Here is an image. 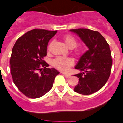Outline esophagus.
Listing matches in <instances>:
<instances>
[{
  "label": "esophagus",
  "instance_id": "34e87169",
  "mask_svg": "<svg viewBox=\"0 0 123 123\" xmlns=\"http://www.w3.org/2000/svg\"><path fill=\"white\" fill-rule=\"evenodd\" d=\"M61 73H62L63 74H64L65 78H70L71 76V74H68V73H64V72H61Z\"/></svg>",
  "mask_w": 123,
  "mask_h": 123
}]
</instances>
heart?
Masks as SVG:
<instances>
[{
	"label": "heart",
	"instance_id": "heart-1",
	"mask_svg": "<svg viewBox=\"0 0 123 123\" xmlns=\"http://www.w3.org/2000/svg\"><path fill=\"white\" fill-rule=\"evenodd\" d=\"M64 41L65 45L69 49H72L76 47L78 44L77 40L73 36L67 35L64 36ZM51 43L48 47V50H50V46ZM84 52V49L82 48H78L73 51V54L75 56H81ZM74 64V61L72 58L69 57H57L53 59L52 65L55 68L59 70L62 72H67L69 69L70 67L72 66Z\"/></svg>",
	"mask_w": 123,
	"mask_h": 123
}]
</instances>
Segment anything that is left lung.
I'll use <instances>...</instances> for the list:
<instances>
[{
	"mask_svg": "<svg viewBox=\"0 0 123 123\" xmlns=\"http://www.w3.org/2000/svg\"><path fill=\"white\" fill-rule=\"evenodd\" d=\"M89 47L79 60L76 69L82 72L75 74L79 78L74 91L82 95H90L100 90L110 76L112 58L109 45L98 31L87 29H72Z\"/></svg>",
	"mask_w": 123,
	"mask_h": 123,
	"instance_id": "obj_1",
	"label": "left lung"
}]
</instances>
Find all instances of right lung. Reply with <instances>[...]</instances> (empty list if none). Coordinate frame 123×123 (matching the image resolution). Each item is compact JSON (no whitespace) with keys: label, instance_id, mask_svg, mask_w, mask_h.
Instances as JSON below:
<instances>
[{"label":"right lung","instance_id":"right-lung-1","mask_svg":"<svg viewBox=\"0 0 123 123\" xmlns=\"http://www.w3.org/2000/svg\"><path fill=\"white\" fill-rule=\"evenodd\" d=\"M56 33L33 29L19 37L12 48L10 60L12 80L28 98H37L47 93L59 73L55 68H48L49 65L43 59L48 43Z\"/></svg>","mask_w":123,"mask_h":123}]
</instances>
